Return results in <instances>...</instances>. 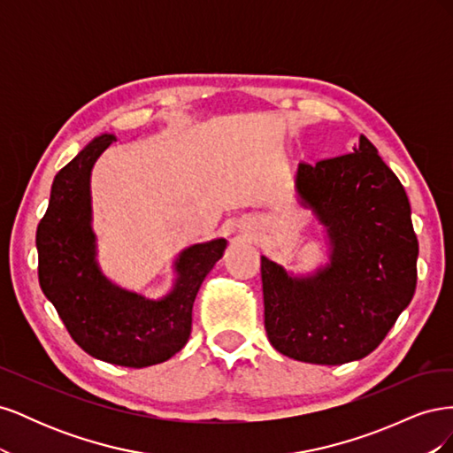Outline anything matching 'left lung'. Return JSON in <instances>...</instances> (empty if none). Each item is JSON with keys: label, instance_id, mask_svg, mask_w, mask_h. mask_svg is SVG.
Segmentation results:
<instances>
[{"label": "left lung", "instance_id": "obj_1", "mask_svg": "<svg viewBox=\"0 0 453 453\" xmlns=\"http://www.w3.org/2000/svg\"><path fill=\"white\" fill-rule=\"evenodd\" d=\"M296 193L326 228L331 263L295 278L260 257L268 340L304 363L363 359L416 291L419 250L404 187L361 135L349 155L300 162Z\"/></svg>", "mask_w": 453, "mask_h": 453}]
</instances>
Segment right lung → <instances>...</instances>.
<instances>
[{
    "instance_id": "obj_1",
    "label": "right lung",
    "mask_w": 453,
    "mask_h": 453,
    "mask_svg": "<svg viewBox=\"0 0 453 453\" xmlns=\"http://www.w3.org/2000/svg\"><path fill=\"white\" fill-rule=\"evenodd\" d=\"M113 134L94 138L52 181L47 213L35 234L41 291L57 308L75 344L92 357L130 368L168 361L190 336L193 304L226 240L187 248L175 260L177 280L158 300L120 289L96 260L90 172Z\"/></svg>"
}]
</instances>
